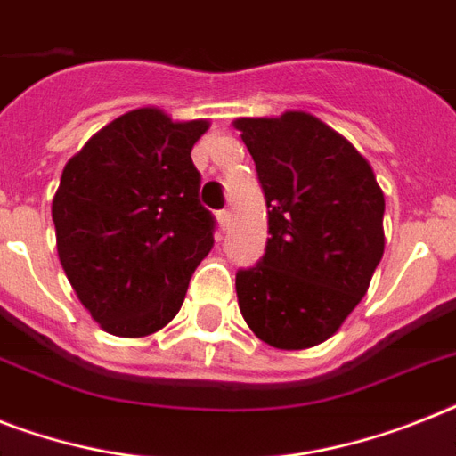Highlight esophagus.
<instances>
[{"label":"esophagus","instance_id":"1","mask_svg":"<svg viewBox=\"0 0 456 456\" xmlns=\"http://www.w3.org/2000/svg\"><path fill=\"white\" fill-rule=\"evenodd\" d=\"M217 224H220V229L224 232V229L229 227V210H217Z\"/></svg>","mask_w":456,"mask_h":456}]
</instances>
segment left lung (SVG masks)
<instances>
[{
	"label": "left lung",
	"mask_w": 456,
	"mask_h": 456,
	"mask_svg": "<svg viewBox=\"0 0 456 456\" xmlns=\"http://www.w3.org/2000/svg\"><path fill=\"white\" fill-rule=\"evenodd\" d=\"M234 126L269 217L262 260L236 272L240 314L262 342L309 349L368 292L384 255V194L354 144L312 114Z\"/></svg>",
	"instance_id": "left-lung-1"
}]
</instances>
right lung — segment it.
Masks as SVG:
<instances>
[{
  "label": "right lung",
  "instance_id": "add662e5",
  "mask_svg": "<svg viewBox=\"0 0 456 456\" xmlns=\"http://www.w3.org/2000/svg\"><path fill=\"white\" fill-rule=\"evenodd\" d=\"M208 121L142 107L107 124L62 170L53 199L58 257L100 328L144 337L170 323L216 217L199 201L191 147Z\"/></svg>",
  "mask_w": 456,
  "mask_h": 456
}]
</instances>
